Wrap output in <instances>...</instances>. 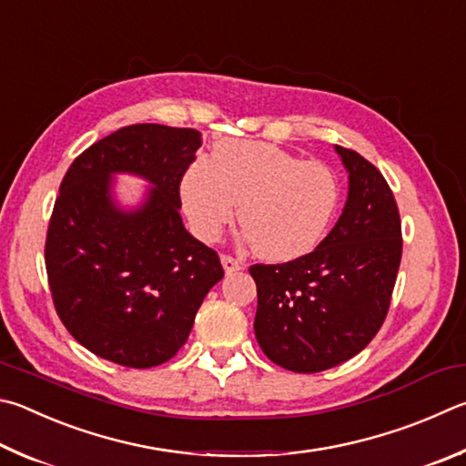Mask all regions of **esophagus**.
<instances>
[{
  "label": "esophagus",
  "mask_w": 466,
  "mask_h": 466,
  "mask_svg": "<svg viewBox=\"0 0 466 466\" xmlns=\"http://www.w3.org/2000/svg\"><path fill=\"white\" fill-rule=\"evenodd\" d=\"M222 265L226 273H236V270L244 268L242 262L238 258H234L232 255H222Z\"/></svg>",
  "instance_id": "1"
}]
</instances>
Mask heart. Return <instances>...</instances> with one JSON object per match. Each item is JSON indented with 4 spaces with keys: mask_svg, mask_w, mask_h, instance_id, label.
Segmentation results:
<instances>
[{
    "mask_svg": "<svg viewBox=\"0 0 466 466\" xmlns=\"http://www.w3.org/2000/svg\"><path fill=\"white\" fill-rule=\"evenodd\" d=\"M181 201L198 238L218 240L236 216L257 255L293 260L324 240L340 204V181L319 160L268 142L222 140L181 179Z\"/></svg>",
    "mask_w": 466,
    "mask_h": 466,
    "instance_id": "b5f03b06",
    "label": "heart"
}]
</instances>
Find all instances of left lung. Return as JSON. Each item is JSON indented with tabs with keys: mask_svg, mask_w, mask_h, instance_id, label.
<instances>
[{
	"mask_svg": "<svg viewBox=\"0 0 466 466\" xmlns=\"http://www.w3.org/2000/svg\"><path fill=\"white\" fill-rule=\"evenodd\" d=\"M349 171V199L309 255L252 265L255 334L262 352L293 373H319L352 359L383 326L401 262V219L379 168L336 147Z\"/></svg>",
	"mask_w": 466,
	"mask_h": 466,
	"instance_id": "8db88e82",
	"label": "left lung"
}]
</instances>
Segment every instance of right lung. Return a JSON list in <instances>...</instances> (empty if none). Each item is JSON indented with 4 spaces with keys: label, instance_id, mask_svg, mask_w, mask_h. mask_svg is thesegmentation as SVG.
Returning a JSON list of instances; mask_svg holds the SVG:
<instances>
[{
    "label": "right lung",
    "instance_id": "right-lung-1",
    "mask_svg": "<svg viewBox=\"0 0 466 466\" xmlns=\"http://www.w3.org/2000/svg\"><path fill=\"white\" fill-rule=\"evenodd\" d=\"M199 147L193 128L132 124L83 150L63 177L45 244L50 295L75 340L116 365L173 359L224 277L218 252L193 238L179 214L183 173ZM112 172L156 185L145 207L113 206Z\"/></svg>",
    "mask_w": 466,
    "mask_h": 466
}]
</instances>
